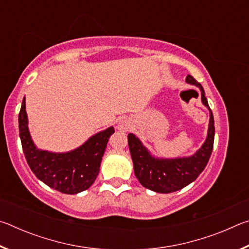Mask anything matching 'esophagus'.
Instances as JSON below:
<instances>
[{"label": "esophagus", "mask_w": 249, "mask_h": 249, "mask_svg": "<svg viewBox=\"0 0 249 249\" xmlns=\"http://www.w3.org/2000/svg\"><path fill=\"white\" fill-rule=\"evenodd\" d=\"M117 128H119L120 130H123V132H127V130L130 128V126L128 125V123L122 121V122H120V124L117 125Z\"/></svg>", "instance_id": "esophagus-1"}]
</instances>
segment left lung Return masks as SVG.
<instances>
[{"mask_svg": "<svg viewBox=\"0 0 249 249\" xmlns=\"http://www.w3.org/2000/svg\"><path fill=\"white\" fill-rule=\"evenodd\" d=\"M185 82L197 87L201 91V100L210 111V123L208 136L199 149L189 157L158 158L142 145L140 138L134 134H128V147L134 163V172L142 187L158 193H170L181 190L193 182L204 168L213 150L214 142V119L213 113L205 98L203 87L188 74Z\"/></svg>", "mask_w": 249, "mask_h": 249, "instance_id": "obj_1", "label": "left lung"}]
</instances>
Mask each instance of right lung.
<instances>
[{
	"instance_id": "obj_1",
	"label": "right lung",
	"mask_w": 249,
	"mask_h": 249,
	"mask_svg": "<svg viewBox=\"0 0 249 249\" xmlns=\"http://www.w3.org/2000/svg\"><path fill=\"white\" fill-rule=\"evenodd\" d=\"M18 126L25 158L34 175L48 187L66 195H77L93 184L100 172L108 138L114 134V127L111 126L67 153L37 148L28 129L25 98L18 114Z\"/></svg>"
}]
</instances>
